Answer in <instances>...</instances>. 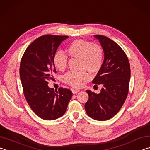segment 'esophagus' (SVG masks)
Wrapping results in <instances>:
<instances>
[{"label":"esophagus","mask_w":150,"mask_h":150,"mask_svg":"<svg viewBox=\"0 0 150 150\" xmlns=\"http://www.w3.org/2000/svg\"><path fill=\"white\" fill-rule=\"evenodd\" d=\"M80 91V90H76V89H72V93L74 94H75V93H76L78 92H79Z\"/></svg>","instance_id":"34e87169"}]
</instances>
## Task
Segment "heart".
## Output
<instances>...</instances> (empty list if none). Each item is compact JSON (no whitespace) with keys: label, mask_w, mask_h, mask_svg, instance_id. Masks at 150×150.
Segmentation results:
<instances>
[{"label":"heart","mask_w":150,"mask_h":150,"mask_svg":"<svg viewBox=\"0 0 150 150\" xmlns=\"http://www.w3.org/2000/svg\"><path fill=\"white\" fill-rule=\"evenodd\" d=\"M68 55L71 58L78 59L80 69L78 72H68L63 77L64 83L74 88H80L89 78L90 74H96L101 70L103 63L104 54L101 47L90 41L76 39L67 47ZM54 67L60 71H64L67 67L68 58L64 52L59 50L55 52L52 58Z\"/></svg>","instance_id":"obj_1"}]
</instances>
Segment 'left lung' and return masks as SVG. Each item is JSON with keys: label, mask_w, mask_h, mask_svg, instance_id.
<instances>
[{"label": "left lung", "mask_w": 150, "mask_h": 150, "mask_svg": "<svg viewBox=\"0 0 150 150\" xmlns=\"http://www.w3.org/2000/svg\"><path fill=\"white\" fill-rule=\"evenodd\" d=\"M94 38L101 44L104 60L92 82L103 88L99 93L86 91L89 99L85 109L89 117L103 121L114 117L124 104L128 93L130 67L127 54L119 45L106 36L95 35Z\"/></svg>", "instance_id": "left-lung-1"}]
</instances>
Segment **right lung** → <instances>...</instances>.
I'll list each match as a JSON object with an SVG mask.
<instances>
[{
  "label": "right lung",
  "mask_w": 150,
  "mask_h": 150,
  "mask_svg": "<svg viewBox=\"0 0 150 150\" xmlns=\"http://www.w3.org/2000/svg\"><path fill=\"white\" fill-rule=\"evenodd\" d=\"M68 36L45 35L36 39L26 49L20 66V76L25 98L32 111L41 119L51 120L62 117L67 111L72 93L48 86L56 69L53 55Z\"/></svg>",
  "instance_id": "obj_1"
}]
</instances>
